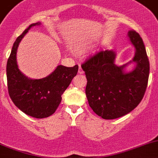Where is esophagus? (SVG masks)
<instances>
[{
	"label": "esophagus",
	"instance_id": "34e87169",
	"mask_svg": "<svg viewBox=\"0 0 158 158\" xmlns=\"http://www.w3.org/2000/svg\"><path fill=\"white\" fill-rule=\"evenodd\" d=\"M78 73H80V74H82V73H84V70L82 69L81 66H79V69H78Z\"/></svg>",
	"mask_w": 158,
	"mask_h": 158
}]
</instances>
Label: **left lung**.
<instances>
[{
  "mask_svg": "<svg viewBox=\"0 0 158 158\" xmlns=\"http://www.w3.org/2000/svg\"><path fill=\"white\" fill-rule=\"evenodd\" d=\"M128 37L135 49L132 60L122 66L115 64L114 50L101 51L81 67L87 78V99L92 110L103 119H116L135 109L143 99L148 83L150 63L141 37L130 30ZM136 63L130 72L124 69Z\"/></svg>",
  "mask_w": 158,
  "mask_h": 158,
  "instance_id": "left-lung-1",
  "label": "left lung"
}]
</instances>
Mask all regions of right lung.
Returning a JSON list of instances; mask_svg holds the SVG:
<instances>
[{
    "label": "right lung",
    "mask_w": 158,
    "mask_h": 158,
    "mask_svg": "<svg viewBox=\"0 0 158 158\" xmlns=\"http://www.w3.org/2000/svg\"><path fill=\"white\" fill-rule=\"evenodd\" d=\"M38 25L40 23H33L17 37L7 62L6 73L8 93L14 104L27 115L44 118L56 110L62 95L77 73L78 66L59 65L51 74L41 79H31L20 71L16 61L19 44L32 27Z\"/></svg>",
    "instance_id": "right-lung-1"
}]
</instances>
